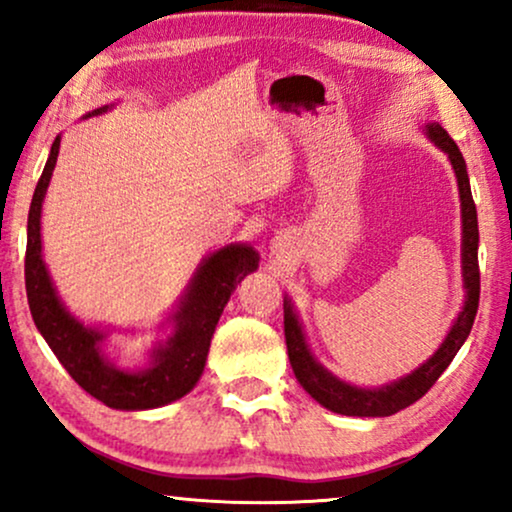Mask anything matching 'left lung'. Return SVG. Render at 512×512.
<instances>
[{"mask_svg":"<svg viewBox=\"0 0 512 512\" xmlns=\"http://www.w3.org/2000/svg\"><path fill=\"white\" fill-rule=\"evenodd\" d=\"M427 137L437 144V147L449 156L453 170H456L458 180V194H460V216H463V287H465V304L463 311L456 318V323L446 334L437 353L427 358L420 368H415L410 375L401 377V380L384 384L377 389H363L353 387L349 382H342L334 377L330 370L313 358L311 349H308L304 330H301L299 318H296L292 301L285 296V339H287V353L292 370L308 394L313 396L320 406L339 415H356V418H387V415L399 413V410L408 408L427 391L432 384L439 380L441 372L449 368V363L456 358L460 346L472 330L475 323L477 306H479V263H477V246H479V227H477V208L472 201L470 192V178L468 168H465V159L460 154L458 144L451 140L449 132L441 128L439 123L427 125Z\"/></svg>","mask_w":512,"mask_h":512,"instance_id":"8db88e82","label":"left lung"}]
</instances>
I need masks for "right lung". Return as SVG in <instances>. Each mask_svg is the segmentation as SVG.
Wrapping results in <instances>:
<instances>
[{
	"label": "right lung",
	"mask_w": 512,
	"mask_h": 512,
	"mask_svg": "<svg viewBox=\"0 0 512 512\" xmlns=\"http://www.w3.org/2000/svg\"><path fill=\"white\" fill-rule=\"evenodd\" d=\"M106 109L109 106L87 113L85 118ZM59 147L61 137H56L28 213L25 292L37 330L68 375L109 408L147 410L178 401L199 382L220 313L235 292L237 282L258 268V254L249 244H230L204 258L197 275L189 282L187 294L182 296L178 311L170 318L173 332L166 342L154 346L147 368H116L102 351L106 332L85 327L66 311L42 261V201L52 180Z\"/></svg>",
	"instance_id": "add662e5"
}]
</instances>
